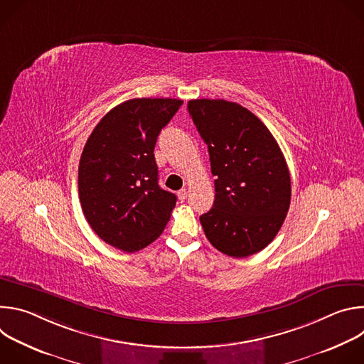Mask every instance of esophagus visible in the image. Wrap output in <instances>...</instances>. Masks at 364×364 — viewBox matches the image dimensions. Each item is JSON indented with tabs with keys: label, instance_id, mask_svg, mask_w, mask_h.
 <instances>
[{
	"label": "esophagus",
	"instance_id": "esophagus-1",
	"mask_svg": "<svg viewBox=\"0 0 364 364\" xmlns=\"http://www.w3.org/2000/svg\"><path fill=\"white\" fill-rule=\"evenodd\" d=\"M187 194H188V191H187V188H181L178 193H177V196H178V198H180V201H184L186 198H187Z\"/></svg>",
	"mask_w": 364,
	"mask_h": 364
}]
</instances>
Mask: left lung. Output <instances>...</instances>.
I'll return each instance as SVG.
<instances>
[{
    "instance_id": "1",
    "label": "left lung",
    "mask_w": 364,
    "mask_h": 364,
    "mask_svg": "<svg viewBox=\"0 0 364 364\" xmlns=\"http://www.w3.org/2000/svg\"><path fill=\"white\" fill-rule=\"evenodd\" d=\"M187 108L216 176L213 207L200 216L205 237L232 257L261 252L279 232L291 203L289 170L277 139L236 102L193 99Z\"/></svg>"
}]
</instances>
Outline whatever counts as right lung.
<instances>
[{"label":"right lung","instance_id":"add662e5","mask_svg":"<svg viewBox=\"0 0 364 364\" xmlns=\"http://www.w3.org/2000/svg\"><path fill=\"white\" fill-rule=\"evenodd\" d=\"M180 99L136 97L103 117L87 138L79 163V198L93 232L127 253L157 239L176 205L159 186L154 148Z\"/></svg>","mask_w":364,"mask_h":364}]
</instances>
